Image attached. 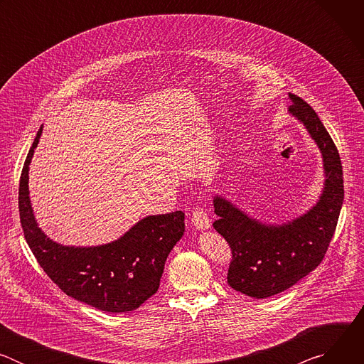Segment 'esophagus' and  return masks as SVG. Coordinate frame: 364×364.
Instances as JSON below:
<instances>
[{
	"instance_id": "obj_1",
	"label": "esophagus",
	"mask_w": 364,
	"mask_h": 364,
	"mask_svg": "<svg viewBox=\"0 0 364 364\" xmlns=\"http://www.w3.org/2000/svg\"><path fill=\"white\" fill-rule=\"evenodd\" d=\"M191 222H193L194 228L198 229V230H205V229L210 228V219L203 209H197L196 212H193Z\"/></svg>"
}]
</instances>
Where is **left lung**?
Segmentation results:
<instances>
[{
  "label": "left lung",
  "mask_w": 364,
  "mask_h": 364,
  "mask_svg": "<svg viewBox=\"0 0 364 364\" xmlns=\"http://www.w3.org/2000/svg\"><path fill=\"white\" fill-rule=\"evenodd\" d=\"M288 108L317 144L324 168V187L304 215L281 225L250 218L230 200L215 196L213 228L232 249L228 284L252 298L277 295L313 272L323 261L334 235L344 200L338 151L316 111L289 93Z\"/></svg>",
  "instance_id": "obj_1"
}]
</instances>
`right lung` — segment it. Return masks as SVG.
Masks as SVG:
<instances>
[{"label": "right lung", "instance_id": "add662e5", "mask_svg": "<svg viewBox=\"0 0 364 364\" xmlns=\"http://www.w3.org/2000/svg\"><path fill=\"white\" fill-rule=\"evenodd\" d=\"M43 134L40 127L26 159L18 209L24 237L37 262L66 295L107 313L136 309L157 292L167 256L184 235V213L146 216L119 239L99 246H65L51 240L34 218L28 170Z\"/></svg>", "mask_w": 364, "mask_h": 364}]
</instances>
